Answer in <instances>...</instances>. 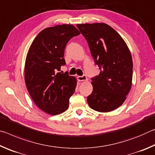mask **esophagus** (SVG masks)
Wrapping results in <instances>:
<instances>
[{"label": "esophagus", "instance_id": "esophagus-1", "mask_svg": "<svg viewBox=\"0 0 155 155\" xmlns=\"http://www.w3.org/2000/svg\"><path fill=\"white\" fill-rule=\"evenodd\" d=\"M77 80L78 81H85L87 80V78L85 75L83 76H78L77 77Z\"/></svg>", "mask_w": 155, "mask_h": 155}]
</instances>
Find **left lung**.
<instances>
[{
    "instance_id": "obj_1",
    "label": "left lung",
    "mask_w": 155,
    "mask_h": 155,
    "mask_svg": "<svg viewBox=\"0 0 155 155\" xmlns=\"http://www.w3.org/2000/svg\"><path fill=\"white\" fill-rule=\"evenodd\" d=\"M91 54L101 69L91 82L93 91L87 103L96 111L106 113L124 103L131 89L133 60L130 50L120 34L105 23L78 24Z\"/></svg>"
}]
</instances>
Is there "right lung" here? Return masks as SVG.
Wrapping results in <instances>:
<instances>
[{"label": "right lung", "mask_w": 155, "mask_h": 155, "mask_svg": "<svg viewBox=\"0 0 155 155\" xmlns=\"http://www.w3.org/2000/svg\"><path fill=\"white\" fill-rule=\"evenodd\" d=\"M80 32L72 25L44 28L34 39L25 65V80L28 93L41 110L52 115L61 114L69 106L77 81L68 72L62 74L65 64L64 51L67 43Z\"/></svg>", "instance_id": "obj_1"}]
</instances>
